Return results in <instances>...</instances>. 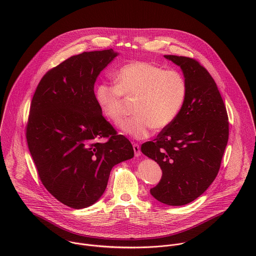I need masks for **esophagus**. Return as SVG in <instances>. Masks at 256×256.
<instances>
[{"label": "esophagus", "instance_id": "34e87169", "mask_svg": "<svg viewBox=\"0 0 256 256\" xmlns=\"http://www.w3.org/2000/svg\"><path fill=\"white\" fill-rule=\"evenodd\" d=\"M134 148V152H135V156H139L141 154V150H140V146L138 144H134L133 145Z\"/></svg>", "mask_w": 256, "mask_h": 256}]
</instances>
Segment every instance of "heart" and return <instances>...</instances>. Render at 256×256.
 Instances as JSON below:
<instances>
[{
    "mask_svg": "<svg viewBox=\"0 0 256 256\" xmlns=\"http://www.w3.org/2000/svg\"><path fill=\"white\" fill-rule=\"evenodd\" d=\"M116 84L102 82L94 90L102 113L114 123L123 117V96L135 98L133 117L124 120L122 132L145 139L150 130L168 127L178 116L186 96V82L180 74L145 61H132L114 74Z\"/></svg>",
    "mask_w": 256,
    "mask_h": 256,
    "instance_id": "obj_1",
    "label": "heart"
}]
</instances>
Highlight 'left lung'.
I'll use <instances>...</instances> for the list:
<instances>
[{
    "instance_id": "8db88e82",
    "label": "left lung",
    "mask_w": 256,
    "mask_h": 256,
    "mask_svg": "<svg viewBox=\"0 0 256 256\" xmlns=\"http://www.w3.org/2000/svg\"><path fill=\"white\" fill-rule=\"evenodd\" d=\"M180 66L186 96L176 119L141 146L162 168L160 182L150 192L158 201L182 206L203 194L219 172L228 140V118L218 86L192 58L164 55Z\"/></svg>"
}]
</instances>
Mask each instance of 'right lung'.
Returning a JSON list of instances; mask_svg holds the SVG:
<instances>
[{
    "label": "right lung",
    "mask_w": 256,
    "mask_h": 256,
    "mask_svg": "<svg viewBox=\"0 0 256 256\" xmlns=\"http://www.w3.org/2000/svg\"><path fill=\"white\" fill-rule=\"evenodd\" d=\"M118 55L112 49L72 56L43 76L34 94L26 141L45 188L74 209L94 204L112 168L134 156L130 141L102 116L94 82ZM108 138L106 144L98 142Z\"/></svg>",
    "instance_id": "right-lung-1"
}]
</instances>
